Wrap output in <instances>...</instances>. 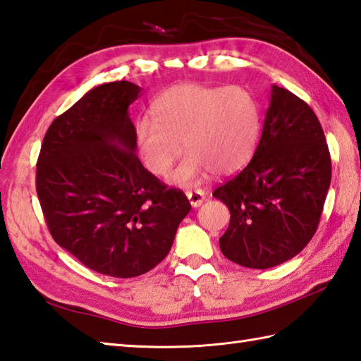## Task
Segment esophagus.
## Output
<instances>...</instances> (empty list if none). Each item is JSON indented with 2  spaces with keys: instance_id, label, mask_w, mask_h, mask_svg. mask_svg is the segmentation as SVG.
Segmentation results:
<instances>
[{
  "instance_id": "1",
  "label": "esophagus",
  "mask_w": 361,
  "mask_h": 361,
  "mask_svg": "<svg viewBox=\"0 0 361 361\" xmlns=\"http://www.w3.org/2000/svg\"><path fill=\"white\" fill-rule=\"evenodd\" d=\"M187 197H188L190 204L193 205L195 208L201 207L204 204L205 199H207V196H205V193H204L202 190H190V191H187Z\"/></svg>"
}]
</instances>
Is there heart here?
<instances>
[{
    "mask_svg": "<svg viewBox=\"0 0 361 361\" xmlns=\"http://www.w3.org/2000/svg\"><path fill=\"white\" fill-rule=\"evenodd\" d=\"M153 117L135 123V149L147 170L162 178L185 143L188 156L171 176L180 187L196 185L212 171H239L250 162L259 142V103L241 86H173L153 103Z\"/></svg>",
    "mask_w": 361,
    "mask_h": 361,
    "instance_id": "b5f03b06",
    "label": "heart"
}]
</instances>
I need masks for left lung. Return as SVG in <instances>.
Returning <instances> with one entry per match:
<instances>
[{"label": "left lung", "mask_w": 361, "mask_h": 361, "mask_svg": "<svg viewBox=\"0 0 361 361\" xmlns=\"http://www.w3.org/2000/svg\"><path fill=\"white\" fill-rule=\"evenodd\" d=\"M331 176L329 148L315 113L274 85L252 160L213 193L230 210L219 239L224 256L243 267L269 269L298 255L315 235Z\"/></svg>", "instance_id": "1"}]
</instances>
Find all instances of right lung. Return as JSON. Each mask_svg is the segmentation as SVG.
Masks as SVG:
<instances>
[{"label":"right lung","instance_id":"add662e5","mask_svg":"<svg viewBox=\"0 0 361 361\" xmlns=\"http://www.w3.org/2000/svg\"><path fill=\"white\" fill-rule=\"evenodd\" d=\"M140 86L103 83L51 123L37 162V195L54 241L97 274L133 278L170 252L191 210L135 156L131 103Z\"/></svg>","mask_w":361,"mask_h":361}]
</instances>
